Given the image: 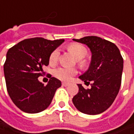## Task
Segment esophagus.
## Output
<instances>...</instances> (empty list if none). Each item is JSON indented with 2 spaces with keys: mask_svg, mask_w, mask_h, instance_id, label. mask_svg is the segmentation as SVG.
<instances>
[{
  "mask_svg": "<svg viewBox=\"0 0 134 134\" xmlns=\"http://www.w3.org/2000/svg\"><path fill=\"white\" fill-rule=\"evenodd\" d=\"M69 85H70L69 82H62V85H63V86H64V87H67V86H68Z\"/></svg>",
  "mask_w": 134,
  "mask_h": 134,
  "instance_id": "34e87169",
  "label": "esophagus"
}]
</instances>
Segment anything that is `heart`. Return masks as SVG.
Listing matches in <instances>:
<instances>
[{"label": "heart", "mask_w": 134, "mask_h": 134, "mask_svg": "<svg viewBox=\"0 0 134 134\" xmlns=\"http://www.w3.org/2000/svg\"><path fill=\"white\" fill-rule=\"evenodd\" d=\"M68 50L76 57L77 59L79 64L83 66L85 64V61L83 58L86 57L88 54V50L84 46L79 43H72L68 46ZM60 56V50L58 49H55L49 56L50 64H54L58 61ZM77 71L75 68L73 67H61L57 68L54 71L55 76L63 81H69L75 74H76Z\"/></svg>", "instance_id": "obj_1"}]
</instances>
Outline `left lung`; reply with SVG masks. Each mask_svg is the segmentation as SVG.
I'll return each mask as SVG.
<instances>
[{
    "label": "left lung",
    "instance_id": "obj_1",
    "mask_svg": "<svg viewBox=\"0 0 134 134\" xmlns=\"http://www.w3.org/2000/svg\"><path fill=\"white\" fill-rule=\"evenodd\" d=\"M74 41L85 44L91 50L90 65L79 78L91 88L85 89L78 84L79 92L73 103L81 113L98 115L106 111L119 91L123 70V58L119 48L113 43L95 36H88Z\"/></svg>",
    "mask_w": 134,
    "mask_h": 134
}]
</instances>
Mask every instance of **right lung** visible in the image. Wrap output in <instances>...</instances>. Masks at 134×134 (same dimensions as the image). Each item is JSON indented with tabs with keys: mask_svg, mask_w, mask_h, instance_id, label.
Returning <instances> with one entry per match:
<instances>
[{
	"mask_svg": "<svg viewBox=\"0 0 134 134\" xmlns=\"http://www.w3.org/2000/svg\"><path fill=\"white\" fill-rule=\"evenodd\" d=\"M64 40H48L42 37L26 39L10 48L7 53L3 72L11 100L21 111L38 113L50 105L61 81L50 77L46 85L38 77L48 66L51 53Z\"/></svg>",
	"mask_w": 134,
	"mask_h": 134,
	"instance_id": "right-lung-1",
	"label": "right lung"
}]
</instances>
